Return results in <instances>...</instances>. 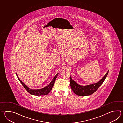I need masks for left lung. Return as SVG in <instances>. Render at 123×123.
<instances>
[{"instance_id":"1","label":"left lung","mask_w":123,"mask_h":123,"mask_svg":"<svg viewBox=\"0 0 123 123\" xmlns=\"http://www.w3.org/2000/svg\"><path fill=\"white\" fill-rule=\"evenodd\" d=\"M108 72L103 77V78L95 84H93L90 85L82 86L79 85L75 82L74 80H73L70 76V85L71 88L74 92L77 95L79 96H87L92 94L93 93L96 92L101 85L103 84L105 78L108 75Z\"/></svg>"}]
</instances>
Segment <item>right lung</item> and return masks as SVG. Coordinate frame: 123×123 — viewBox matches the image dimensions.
I'll list each match as a JSON object with an SVG mask.
<instances>
[{
    "label": "right lung",
    "instance_id": "obj_1",
    "mask_svg": "<svg viewBox=\"0 0 123 123\" xmlns=\"http://www.w3.org/2000/svg\"><path fill=\"white\" fill-rule=\"evenodd\" d=\"M58 74V73L56 75H55V76L53 78V80H52V81L50 82V84L49 85H47V86H46L45 88H43L40 89H31L28 88V87L25 85V84L23 83L21 80H20V78L18 77L17 74H16V75L17 76L19 80L20 81V83H21V84L23 86H24V87L25 88V89L27 90V91L30 94H31V95H37V96L47 95H48L49 93L52 90V89L53 86L54 84L55 83V79L57 77Z\"/></svg>",
    "mask_w": 123,
    "mask_h": 123
}]
</instances>
